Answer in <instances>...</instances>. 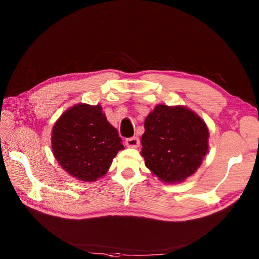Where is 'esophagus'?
<instances>
[{"instance_id":"1","label":"esophagus","mask_w":259,"mask_h":259,"mask_svg":"<svg viewBox=\"0 0 259 259\" xmlns=\"http://www.w3.org/2000/svg\"><path fill=\"white\" fill-rule=\"evenodd\" d=\"M126 145L131 148H138L140 146V140L138 137H133L129 138L126 140Z\"/></svg>"}]
</instances>
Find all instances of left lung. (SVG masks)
Here are the masks:
<instances>
[{"label": "left lung", "instance_id": "obj_1", "mask_svg": "<svg viewBox=\"0 0 259 259\" xmlns=\"http://www.w3.org/2000/svg\"><path fill=\"white\" fill-rule=\"evenodd\" d=\"M208 139V127L195 112L184 106L157 105L145 119L141 154L160 181L181 183L200 167Z\"/></svg>", "mask_w": 259, "mask_h": 259}]
</instances>
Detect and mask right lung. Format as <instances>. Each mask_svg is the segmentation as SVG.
<instances>
[{
    "instance_id": "obj_1",
    "label": "right lung",
    "mask_w": 259,
    "mask_h": 259,
    "mask_svg": "<svg viewBox=\"0 0 259 259\" xmlns=\"http://www.w3.org/2000/svg\"><path fill=\"white\" fill-rule=\"evenodd\" d=\"M51 147L66 172L88 183L104 176L116 153L124 149L102 106L88 104H77L61 115L52 129Z\"/></svg>"
}]
</instances>
